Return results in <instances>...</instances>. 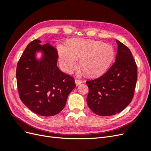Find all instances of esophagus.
I'll return each mask as SVG.
<instances>
[{
	"label": "esophagus",
	"mask_w": 151,
	"mask_h": 151,
	"mask_svg": "<svg viewBox=\"0 0 151 151\" xmlns=\"http://www.w3.org/2000/svg\"><path fill=\"white\" fill-rule=\"evenodd\" d=\"M75 83H76V86H78V85L81 84L82 83H83V81H82L80 79H75Z\"/></svg>",
	"instance_id": "esophagus-1"
}]
</instances>
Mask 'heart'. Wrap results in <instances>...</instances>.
<instances>
[{
    "label": "heart",
    "instance_id": "b5f03b06",
    "mask_svg": "<svg viewBox=\"0 0 151 151\" xmlns=\"http://www.w3.org/2000/svg\"><path fill=\"white\" fill-rule=\"evenodd\" d=\"M58 60L62 70L71 73L79 60L80 69L84 74L95 76L101 74L110 65L114 57V50L109 45L99 41L73 40L58 47Z\"/></svg>",
    "mask_w": 151,
    "mask_h": 151
}]
</instances>
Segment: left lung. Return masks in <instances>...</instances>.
Here are the masks:
<instances>
[{
	"instance_id": "obj_1",
	"label": "left lung",
	"mask_w": 151,
	"mask_h": 151,
	"mask_svg": "<svg viewBox=\"0 0 151 151\" xmlns=\"http://www.w3.org/2000/svg\"><path fill=\"white\" fill-rule=\"evenodd\" d=\"M115 62L97 79L88 80V106L100 116L123 111L132 101L137 83V65L130 49L118 40Z\"/></svg>"
}]
</instances>
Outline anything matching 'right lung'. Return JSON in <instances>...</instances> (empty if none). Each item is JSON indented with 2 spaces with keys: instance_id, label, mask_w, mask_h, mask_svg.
<instances>
[{
  "instance_id": "add662e5",
  "label": "right lung",
  "mask_w": 151,
  "mask_h": 151,
  "mask_svg": "<svg viewBox=\"0 0 151 151\" xmlns=\"http://www.w3.org/2000/svg\"><path fill=\"white\" fill-rule=\"evenodd\" d=\"M39 40L28 45L17 63L16 79L20 99L30 110L45 116L55 115L64 108L68 96L76 88L74 79L57 65L58 53ZM42 57L36 58V53Z\"/></svg>"
}]
</instances>
